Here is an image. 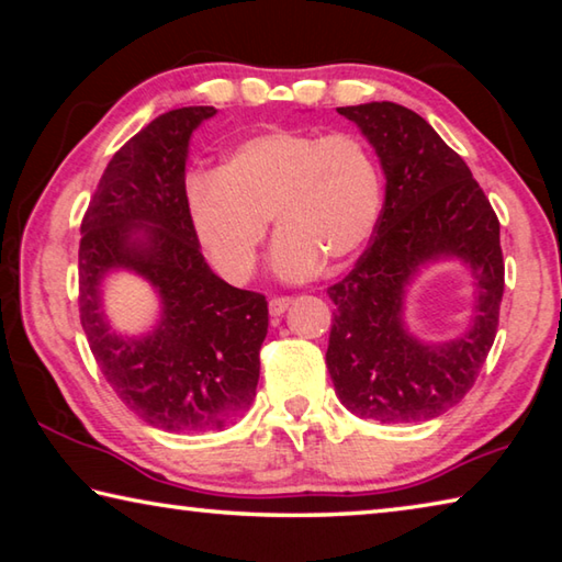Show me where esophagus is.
<instances>
[{
  "label": "esophagus",
  "mask_w": 562,
  "mask_h": 562,
  "mask_svg": "<svg viewBox=\"0 0 562 562\" xmlns=\"http://www.w3.org/2000/svg\"><path fill=\"white\" fill-rule=\"evenodd\" d=\"M292 304V297H272L270 300V315L272 317H280V315H284V312H288V307Z\"/></svg>",
  "instance_id": "esophagus-1"
}]
</instances>
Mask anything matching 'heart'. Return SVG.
Returning <instances> with one entry per match:
<instances>
[{
  "mask_svg": "<svg viewBox=\"0 0 562 562\" xmlns=\"http://www.w3.org/2000/svg\"><path fill=\"white\" fill-rule=\"evenodd\" d=\"M382 170L355 133L278 128L237 144L217 173L188 180V215L213 268L231 282L255 272L270 217L272 270L297 282L325 260L339 268L364 250L382 215Z\"/></svg>",
  "mask_w": 562,
  "mask_h": 562,
  "instance_id": "b5f03b06",
  "label": "heart"
}]
</instances>
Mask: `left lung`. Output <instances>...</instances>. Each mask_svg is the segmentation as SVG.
<instances>
[{
	"label": "left lung",
	"mask_w": 562,
	"mask_h": 562,
	"mask_svg": "<svg viewBox=\"0 0 562 562\" xmlns=\"http://www.w3.org/2000/svg\"><path fill=\"white\" fill-rule=\"evenodd\" d=\"M376 150L386 178L372 245L327 290L337 304L327 369L351 414L412 424L449 412L479 376L498 329L501 225L463 158L412 109L392 101L337 109ZM459 259L472 270L474 315L463 336L426 342L403 319L417 270Z\"/></svg>",
	"instance_id": "left-lung-1"
}]
</instances>
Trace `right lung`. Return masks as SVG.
<instances>
[{"instance_id":"obj_1","label":"right lung","mask_w":562,"mask_h":562,"mask_svg":"<svg viewBox=\"0 0 562 562\" xmlns=\"http://www.w3.org/2000/svg\"><path fill=\"white\" fill-rule=\"evenodd\" d=\"M213 106L168 111L109 160L79 245V310L93 359L133 414L164 431L223 429L247 412L260 379L268 302L207 268L186 203L193 131ZM133 271L157 290L161 317L146 336H121L100 284Z\"/></svg>"}]
</instances>
